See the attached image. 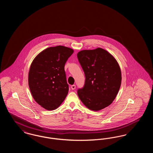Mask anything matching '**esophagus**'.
Segmentation results:
<instances>
[{
	"label": "esophagus",
	"instance_id": "1",
	"mask_svg": "<svg viewBox=\"0 0 153 153\" xmlns=\"http://www.w3.org/2000/svg\"><path fill=\"white\" fill-rule=\"evenodd\" d=\"M71 89H72V90L75 89H76V85H72L71 86Z\"/></svg>",
	"mask_w": 153,
	"mask_h": 153
}]
</instances>
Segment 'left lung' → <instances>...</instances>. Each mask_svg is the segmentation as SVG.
<instances>
[{"label": "left lung", "instance_id": "1", "mask_svg": "<svg viewBox=\"0 0 153 153\" xmlns=\"http://www.w3.org/2000/svg\"><path fill=\"white\" fill-rule=\"evenodd\" d=\"M77 56L85 77L84 87L77 90L81 101L93 111L107 107L115 99L121 85L117 60L102 48L82 51Z\"/></svg>", "mask_w": 153, "mask_h": 153}]
</instances>
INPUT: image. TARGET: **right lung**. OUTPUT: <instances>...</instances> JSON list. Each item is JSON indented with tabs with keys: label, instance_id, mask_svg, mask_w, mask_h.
<instances>
[{
	"label": "right lung",
	"instance_id": "add662e5",
	"mask_svg": "<svg viewBox=\"0 0 153 153\" xmlns=\"http://www.w3.org/2000/svg\"><path fill=\"white\" fill-rule=\"evenodd\" d=\"M73 50L63 46L47 48L32 62L29 86L35 101L45 109H56L69 91L64 66Z\"/></svg>",
	"mask_w": 153,
	"mask_h": 153
}]
</instances>
